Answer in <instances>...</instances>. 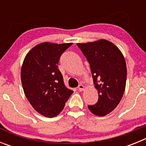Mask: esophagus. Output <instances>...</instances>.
Instances as JSON below:
<instances>
[{"label": "esophagus", "mask_w": 146, "mask_h": 146, "mask_svg": "<svg viewBox=\"0 0 146 146\" xmlns=\"http://www.w3.org/2000/svg\"><path fill=\"white\" fill-rule=\"evenodd\" d=\"M78 88V90H79L80 91H82L83 90H84L85 87H84V86H83V85H80V86H78V88Z\"/></svg>", "instance_id": "1"}]
</instances>
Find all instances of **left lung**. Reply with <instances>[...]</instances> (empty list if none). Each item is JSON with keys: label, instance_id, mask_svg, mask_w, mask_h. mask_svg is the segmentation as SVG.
I'll return each instance as SVG.
<instances>
[{"label": "left lung", "instance_id": "obj_1", "mask_svg": "<svg viewBox=\"0 0 146 146\" xmlns=\"http://www.w3.org/2000/svg\"><path fill=\"white\" fill-rule=\"evenodd\" d=\"M77 45L90 64L94 84L99 94L98 102L88 105V109L96 115L104 116L118 106L124 93L127 74L124 57L108 40Z\"/></svg>", "mask_w": 146, "mask_h": 146}]
</instances>
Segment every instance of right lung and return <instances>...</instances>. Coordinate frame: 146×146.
<instances>
[{"instance_id":"1","label":"right lung","mask_w":146,"mask_h":146,"mask_svg":"<svg viewBox=\"0 0 146 146\" xmlns=\"http://www.w3.org/2000/svg\"><path fill=\"white\" fill-rule=\"evenodd\" d=\"M72 43L43 42L30 50L21 69V81L27 99L38 113L52 118L61 112L73 91L67 88L58 69L63 52Z\"/></svg>"}]
</instances>
